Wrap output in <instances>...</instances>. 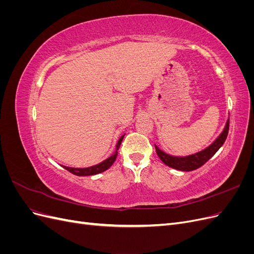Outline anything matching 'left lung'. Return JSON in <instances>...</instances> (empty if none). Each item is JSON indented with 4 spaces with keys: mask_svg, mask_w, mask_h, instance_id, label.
I'll use <instances>...</instances> for the list:
<instances>
[{
    "mask_svg": "<svg viewBox=\"0 0 254 254\" xmlns=\"http://www.w3.org/2000/svg\"><path fill=\"white\" fill-rule=\"evenodd\" d=\"M229 122L230 121L228 119L224 130H222V132L218 135L217 139L215 140L210 146H207L206 148L202 149L201 151H198L196 153H193V155L186 156V157H177V156L168 155V153L161 150L157 145H155L157 155L165 165L174 168V170H178L182 172L195 171L197 168L202 166L205 162H207V161H209L215 153L217 152V150L221 147V146L224 145L229 132Z\"/></svg>",
    "mask_w": 254,
    "mask_h": 254,
    "instance_id": "1",
    "label": "left lung"
}]
</instances>
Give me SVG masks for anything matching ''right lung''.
<instances>
[{
	"label": "right lung",
	"mask_w": 254,
	"mask_h": 254,
	"mask_svg": "<svg viewBox=\"0 0 254 254\" xmlns=\"http://www.w3.org/2000/svg\"><path fill=\"white\" fill-rule=\"evenodd\" d=\"M124 136H125V134H123L119 139L117 146H115V151L113 152V155L110 156L108 159L103 161V162L98 163L96 165H93V166H90V167H84V168L68 167V166H63V167H64L66 171H68L76 176H92V175H97L99 173H103V172L108 170V168L114 163L115 159H117V157H118V150L120 148L123 139H124Z\"/></svg>",
	"instance_id": "add662e5"
}]
</instances>
